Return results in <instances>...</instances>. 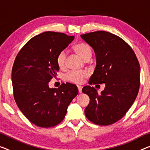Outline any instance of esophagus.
<instances>
[{
  "label": "esophagus",
  "instance_id": "obj_1",
  "mask_svg": "<svg viewBox=\"0 0 150 150\" xmlns=\"http://www.w3.org/2000/svg\"><path fill=\"white\" fill-rule=\"evenodd\" d=\"M82 87L80 86H78V93H82Z\"/></svg>",
  "mask_w": 150,
  "mask_h": 150
}]
</instances>
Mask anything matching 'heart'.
I'll use <instances>...</instances> for the list:
<instances>
[{
  "label": "heart",
  "mask_w": 150,
  "mask_h": 150,
  "mask_svg": "<svg viewBox=\"0 0 150 150\" xmlns=\"http://www.w3.org/2000/svg\"><path fill=\"white\" fill-rule=\"evenodd\" d=\"M74 51L77 53L78 56H80L85 61H88L93 54V50L91 45L88 43L80 42L76 44L74 47ZM67 54L66 51L62 50L59 52L56 57L57 65L60 69H64L66 67ZM88 76V73L86 72H70L66 75V79L69 82L75 83V84H80L82 80Z\"/></svg>",
  "instance_id": "1"
}]
</instances>
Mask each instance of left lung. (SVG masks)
<instances>
[{"label": "left lung", "mask_w": 150, "mask_h": 150, "mask_svg": "<svg viewBox=\"0 0 150 150\" xmlns=\"http://www.w3.org/2000/svg\"><path fill=\"white\" fill-rule=\"evenodd\" d=\"M80 36L93 48L96 57L95 70L88 83L105 84L100 94L93 86L82 88V93L90 97L85 115L96 125H112L126 114L137 97L139 62L131 46L111 33L97 31Z\"/></svg>", "instance_id": "8db88e82"}]
</instances>
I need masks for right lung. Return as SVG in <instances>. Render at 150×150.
I'll return each instance as SVG.
<instances>
[{"mask_svg": "<svg viewBox=\"0 0 150 150\" xmlns=\"http://www.w3.org/2000/svg\"><path fill=\"white\" fill-rule=\"evenodd\" d=\"M74 36L46 31L32 38L15 57L12 68L13 96L28 120L38 127L56 126L63 121L68 105L77 95V86L62 83L50 88L48 83L57 75L56 57Z\"/></svg>", "mask_w": 150, "mask_h": 150, "instance_id": "obj_1", "label": "right lung"}]
</instances>
